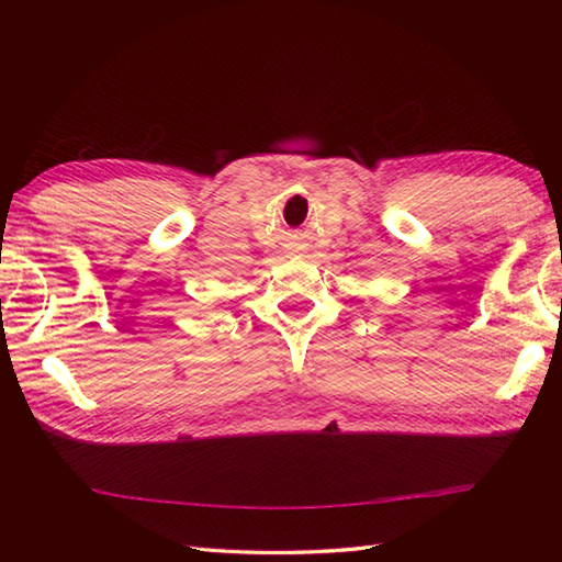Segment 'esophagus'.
<instances>
[{"mask_svg":"<svg viewBox=\"0 0 562 562\" xmlns=\"http://www.w3.org/2000/svg\"><path fill=\"white\" fill-rule=\"evenodd\" d=\"M290 250H292V254H302V250H306V244L304 241H292Z\"/></svg>","mask_w":562,"mask_h":562,"instance_id":"34e87169","label":"esophagus"}]
</instances>
